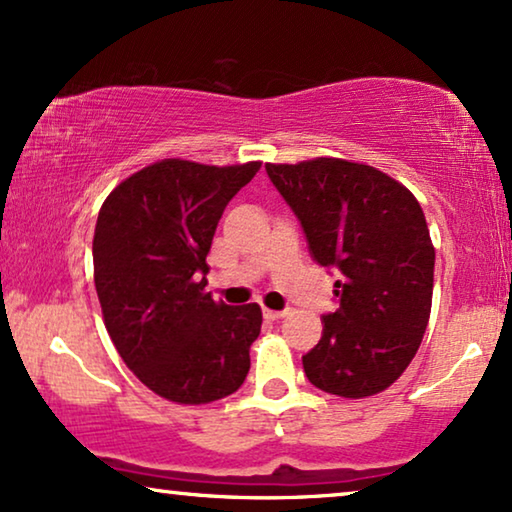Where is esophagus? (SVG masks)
<instances>
[{
  "label": "esophagus",
  "mask_w": 512,
  "mask_h": 512,
  "mask_svg": "<svg viewBox=\"0 0 512 512\" xmlns=\"http://www.w3.org/2000/svg\"><path fill=\"white\" fill-rule=\"evenodd\" d=\"M263 317L270 319V321H279L286 317V310H263Z\"/></svg>",
  "instance_id": "esophagus-1"
}]
</instances>
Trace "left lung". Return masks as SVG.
<instances>
[{"mask_svg":"<svg viewBox=\"0 0 512 512\" xmlns=\"http://www.w3.org/2000/svg\"><path fill=\"white\" fill-rule=\"evenodd\" d=\"M312 258L340 275L335 312L303 356L307 380L342 398L380 394L415 359L431 314L433 251L415 195L370 165H265Z\"/></svg>","mask_w":512,"mask_h":512,"instance_id":"8db88e82","label":"left lung"}]
</instances>
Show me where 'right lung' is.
Listing matches in <instances>:
<instances>
[{
  "instance_id": "1",
  "label": "right lung",
  "mask_w": 512,
  "mask_h": 512,
  "mask_svg": "<svg viewBox=\"0 0 512 512\" xmlns=\"http://www.w3.org/2000/svg\"><path fill=\"white\" fill-rule=\"evenodd\" d=\"M258 170L167 158L118 184L97 216L104 326L125 366L167 401H219L249 373L261 307L214 303L205 275L223 209Z\"/></svg>"
}]
</instances>
